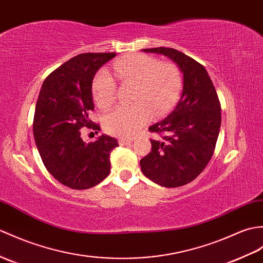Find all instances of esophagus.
Returning <instances> with one entry per match:
<instances>
[{"mask_svg": "<svg viewBox=\"0 0 263 263\" xmlns=\"http://www.w3.org/2000/svg\"><path fill=\"white\" fill-rule=\"evenodd\" d=\"M132 142V139H125V138H120L119 139V143L121 145H126V144H130Z\"/></svg>", "mask_w": 263, "mask_h": 263, "instance_id": "34e87169", "label": "esophagus"}]
</instances>
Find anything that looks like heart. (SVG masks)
Here are the masks:
<instances>
[{
    "mask_svg": "<svg viewBox=\"0 0 263 263\" xmlns=\"http://www.w3.org/2000/svg\"><path fill=\"white\" fill-rule=\"evenodd\" d=\"M114 75L122 85H133L131 106H119L104 118L105 130L121 138L134 136L154 117L168 112L178 101L182 77L178 66L144 53L121 57L113 65ZM117 84L105 70L93 79L91 93L97 106L106 108L115 100Z\"/></svg>",
    "mask_w": 263,
    "mask_h": 263,
    "instance_id": "b5f03b06",
    "label": "heart"
}]
</instances>
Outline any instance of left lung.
Segmentation results:
<instances>
[{
    "label": "left lung",
    "mask_w": 263,
    "mask_h": 263,
    "mask_svg": "<svg viewBox=\"0 0 263 263\" xmlns=\"http://www.w3.org/2000/svg\"><path fill=\"white\" fill-rule=\"evenodd\" d=\"M161 53L182 72V94L166 119L151 125V151L140 160L145 177L163 187H180L203 172L214 154L221 127V104L203 65L173 48L142 49Z\"/></svg>",
    "instance_id": "left-lung-1"
}]
</instances>
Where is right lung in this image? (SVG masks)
Returning <instances> with one entry per match:
<instances>
[{"instance_id": "add662e5", "label": "right lung", "mask_w": 263, "mask_h": 263, "mask_svg": "<svg viewBox=\"0 0 263 263\" xmlns=\"http://www.w3.org/2000/svg\"><path fill=\"white\" fill-rule=\"evenodd\" d=\"M115 52L81 53L53 70L40 89L33 118V136L45 167L60 184L72 189L99 185L109 174V155L117 139L102 134L86 143L82 127L100 131L89 113L94 109L91 83Z\"/></svg>"}]
</instances>
